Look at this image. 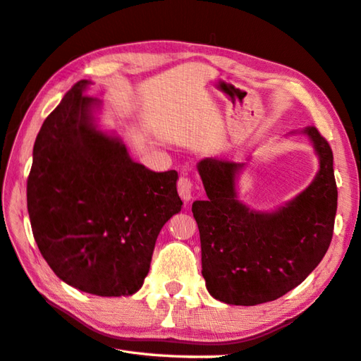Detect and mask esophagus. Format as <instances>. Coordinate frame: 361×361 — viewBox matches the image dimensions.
<instances>
[{"label":"esophagus","mask_w":361,"mask_h":361,"mask_svg":"<svg viewBox=\"0 0 361 361\" xmlns=\"http://www.w3.org/2000/svg\"><path fill=\"white\" fill-rule=\"evenodd\" d=\"M176 188H178V194L180 197L185 200V202H189L192 199V192H194V183L191 178H188V176H181V178L178 180V183H176Z\"/></svg>","instance_id":"obj_1"}]
</instances>
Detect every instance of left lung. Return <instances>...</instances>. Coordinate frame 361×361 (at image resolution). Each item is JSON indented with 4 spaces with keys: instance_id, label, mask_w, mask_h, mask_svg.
<instances>
[{
    "instance_id": "1",
    "label": "left lung",
    "mask_w": 361,
    "mask_h": 361,
    "mask_svg": "<svg viewBox=\"0 0 361 361\" xmlns=\"http://www.w3.org/2000/svg\"><path fill=\"white\" fill-rule=\"evenodd\" d=\"M295 134V133H292ZM319 172L297 197L274 212H255L237 195L245 162L205 158L197 170L207 199L192 203L202 247V274L213 298L254 306L283 297L303 283L330 246L338 207L333 152L307 126Z\"/></svg>"
}]
</instances>
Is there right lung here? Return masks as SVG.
<instances>
[{
    "instance_id": "1",
    "label": "right lung",
    "mask_w": 361,
    "mask_h": 361,
    "mask_svg": "<svg viewBox=\"0 0 361 361\" xmlns=\"http://www.w3.org/2000/svg\"><path fill=\"white\" fill-rule=\"evenodd\" d=\"M72 87L42 124L26 183L31 228L58 278L75 289L123 297L140 289L156 238L181 212L176 170L130 159L96 124L101 101Z\"/></svg>"
}]
</instances>
